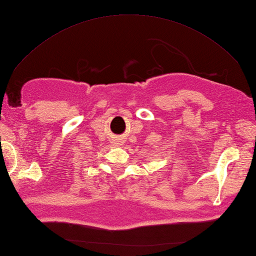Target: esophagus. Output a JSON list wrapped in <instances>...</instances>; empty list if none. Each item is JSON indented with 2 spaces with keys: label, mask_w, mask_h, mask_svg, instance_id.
<instances>
[{
  "label": "esophagus",
  "mask_w": 256,
  "mask_h": 256,
  "mask_svg": "<svg viewBox=\"0 0 256 256\" xmlns=\"http://www.w3.org/2000/svg\"><path fill=\"white\" fill-rule=\"evenodd\" d=\"M115 143H116V142H115Z\"/></svg>",
  "instance_id": "34e87169"
}]
</instances>
